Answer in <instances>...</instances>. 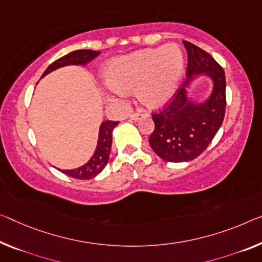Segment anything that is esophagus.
Here are the masks:
<instances>
[{"label": "esophagus", "instance_id": "1", "mask_svg": "<svg viewBox=\"0 0 262 262\" xmlns=\"http://www.w3.org/2000/svg\"><path fill=\"white\" fill-rule=\"evenodd\" d=\"M144 114H139V112H135V114H131L130 115V119H132V120H139V119H142L143 117H144Z\"/></svg>", "mask_w": 262, "mask_h": 262}]
</instances>
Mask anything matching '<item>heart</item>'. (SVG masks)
I'll list each match as a JSON object with an SVG mask.
<instances>
[{"label":"heart","mask_w":262,"mask_h":262,"mask_svg":"<svg viewBox=\"0 0 262 262\" xmlns=\"http://www.w3.org/2000/svg\"><path fill=\"white\" fill-rule=\"evenodd\" d=\"M183 71V51L170 43L111 59L104 77L114 98H123L128 90L136 89L140 102L148 107H158L174 95Z\"/></svg>","instance_id":"heart-1"}]
</instances>
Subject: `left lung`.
<instances>
[{"mask_svg":"<svg viewBox=\"0 0 262 262\" xmlns=\"http://www.w3.org/2000/svg\"><path fill=\"white\" fill-rule=\"evenodd\" d=\"M187 80L166 107L152 115L155 130L150 136L152 150L170 163L195 159L206 150L223 124L226 110L225 71L206 51L187 41ZM205 74L213 82L212 92L200 103L193 102L186 89L196 75Z\"/></svg>","mask_w":262,"mask_h":262,"instance_id":"1","label":"left lung"}]
</instances>
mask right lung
<instances>
[{"instance_id":"right-lung-1","label":"right lung","mask_w":262,"mask_h":262,"mask_svg":"<svg viewBox=\"0 0 262 262\" xmlns=\"http://www.w3.org/2000/svg\"><path fill=\"white\" fill-rule=\"evenodd\" d=\"M100 54L99 51L94 50H76L68 54L63 57L58 58L49 67L47 70L43 72L42 77L50 74L58 68L67 67V66H86L88 63L92 61L95 57ZM119 122H114V120H106L100 124L99 127V135H98V143L97 147H96L95 154L92 155L89 162L84 164L83 166L78 168H74V170H59L64 174L72 177L75 179H82L88 180L95 178L98 176L100 172L104 170L108 162V157H110V150L112 145V131L114 128L118 125Z\"/></svg>"}]
</instances>
